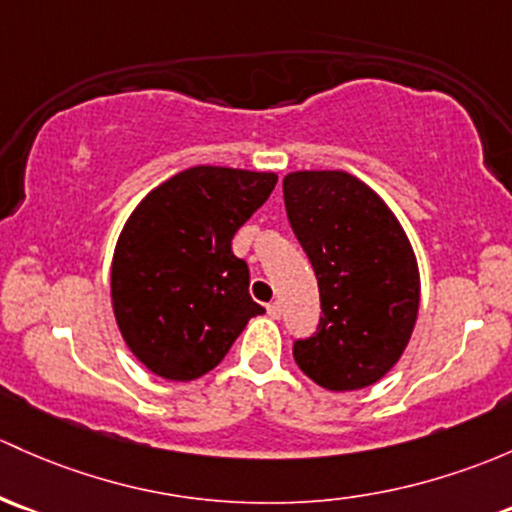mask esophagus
I'll return each mask as SVG.
<instances>
[{"label":"esophagus","instance_id":"1","mask_svg":"<svg viewBox=\"0 0 512 512\" xmlns=\"http://www.w3.org/2000/svg\"><path fill=\"white\" fill-rule=\"evenodd\" d=\"M267 314H270L272 319H279V316H282V304H279V301H272V304H267Z\"/></svg>","mask_w":512,"mask_h":512}]
</instances>
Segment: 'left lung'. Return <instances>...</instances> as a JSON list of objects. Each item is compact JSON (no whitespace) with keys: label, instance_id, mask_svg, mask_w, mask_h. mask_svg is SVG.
<instances>
[{"label":"left lung","instance_id":"left-lung-1","mask_svg":"<svg viewBox=\"0 0 512 512\" xmlns=\"http://www.w3.org/2000/svg\"><path fill=\"white\" fill-rule=\"evenodd\" d=\"M294 235L319 279L314 336L294 360L333 392L378 383L400 360L419 311L417 257L400 220L346 171H294L282 181Z\"/></svg>","mask_w":512,"mask_h":512}]
</instances>
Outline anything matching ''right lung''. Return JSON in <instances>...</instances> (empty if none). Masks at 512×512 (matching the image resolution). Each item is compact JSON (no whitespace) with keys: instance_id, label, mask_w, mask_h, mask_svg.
I'll use <instances>...</instances> for the list:
<instances>
[{"instance_id":"obj_1","label":"right lung","mask_w":512,"mask_h":512,"mask_svg":"<svg viewBox=\"0 0 512 512\" xmlns=\"http://www.w3.org/2000/svg\"><path fill=\"white\" fill-rule=\"evenodd\" d=\"M274 184L272 171L191 166L129 215L112 257V311L129 351L159 378L206 375L265 314L230 242Z\"/></svg>"}]
</instances>
